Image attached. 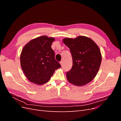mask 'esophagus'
Instances as JSON below:
<instances>
[{"label": "esophagus", "instance_id": "1", "mask_svg": "<svg viewBox=\"0 0 121 121\" xmlns=\"http://www.w3.org/2000/svg\"><path fill=\"white\" fill-rule=\"evenodd\" d=\"M60 65H63V61H60Z\"/></svg>", "mask_w": 121, "mask_h": 121}]
</instances>
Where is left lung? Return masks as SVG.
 Masks as SVG:
<instances>
[{
    "label": "left lung",
    "mask_w": 121,
    "mask_h": 121,
    "mask_svg": "<svg viewBox=\"0 0 121 121\" xmlns=\"http://www.w3.org/2000/svg\"><path fill=\"white\" fill-rule=\"evenodd\" d=\"M63 41L69 48L73 59L72 68L66 74L68 81L78 86L90 82L96 76L101 62L98 45L84 36L75 39L65 38Z\"/></svg>",
    "instance_id": "8db88e82"
}]
</instances>
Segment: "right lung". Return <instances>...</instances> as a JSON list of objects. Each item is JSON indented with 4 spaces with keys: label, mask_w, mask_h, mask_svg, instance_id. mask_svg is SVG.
I'll use <instances>...</instances> for the list:
<instances>
[{
    "label": "right lung",
    "mask_w": 121,
    "mask_h": 121,
    "mask_svg": "<svg viewBox=\"0 0 121 121\" xmlns=\"http://www.w3.org/2000/svg\"><path fill=\"white\" fill-rule=\"evenodd\" d=\"M54 40L53 37L40 36L31 40L24 47L20 56L21 65L29 81L42 85L60 68L51 47Z\"/></svg>",
    "instance_id": "obj_1"
}]
</instances>
